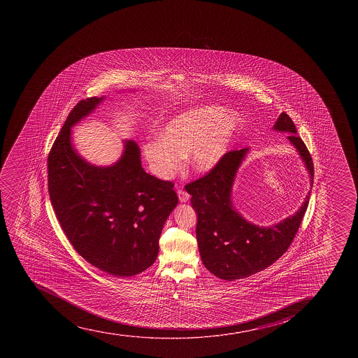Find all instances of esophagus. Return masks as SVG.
I'll list each match as a JSON object with an SVG mask.
<instances>
[{
    "mask_svg": "<svg viewBox=\"0 0 358 358\" xmlns=\"http://www.w3.org/2000/svg\"><path fill=\"white\" fill-rule=\"evenodd\" d=\"M177 195H178V199H180L182 203L188 202L189 199H190V195H189L188 192H185V190H178Z\"/></svg>",
    "mask_w": 358,
    "mask_h": 358,
    "instance_id": "34e87169",
    "label": "esophagus"
}]
</instances>
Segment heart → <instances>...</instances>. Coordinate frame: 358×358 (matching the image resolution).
Returning <instances> with one entry per match:
<instances>
[{
	"label": "heart",
	"instance_id": "b5f03b06",
	"mask_svg": "<svg viewBox=\"0 0 358 358\" xmlns=\"http://www.w3.org/2000/svg\"><path fill=\"white\" fill-rule=\"evenodd\" d=\"M241 115L224 107L202 106L185 110L166 122L161 136L149 138L142 150L150 170L169 180L189 154V163L199 173L213 169L230 148L241 127Z\"/></svg>",
	"mask_w": 358,
	"mask_h": 358
}]
</instances>
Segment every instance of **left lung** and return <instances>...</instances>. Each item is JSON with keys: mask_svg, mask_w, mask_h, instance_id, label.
I'll return each mask as SVG.
<instances>
[{"mask_svg": "<svg viewBox=\"0 0 358 358\" xmlns=\"http://www.w3.org/2000/svg\"><path fill=\"white\" fill-rule=\"evenodd\" d=\"M273 129L289 133L288 140L296 148L314 178L312 156L288 114H280ZM248 148L225 152L209 173L185 185L197 213L196 237L203 264L220 279H243L267 268L288 250L308 206V196L301 208L272 227H258L245 220L231 199L234 177Z\"/></svg>", "mask_w": 358, "mask_h": 358, "instance_id": "obj_1", "label": "left lung"}]
</instances>
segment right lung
<instances>
[{
  "label": "right lung",
  "mask_w": 358,
  "mask_h": 358,
  "mask_svg": "<svg viewBox=\"0 0 358 358\" xmlns=\"http://www.w3.org/2000/svg\"><path fill=\"white\" fill-rule=\"evenodd\" d=\"M103 99L80 100L69 114L48 156V188L76 251L110 275L131 276L155 262L163 225L178 197L173 182L145 173L131 140L113 166H93L77 154L71 127Z\"/></svg>",
  "instance_id": "add662e5"
}]
</instances>
